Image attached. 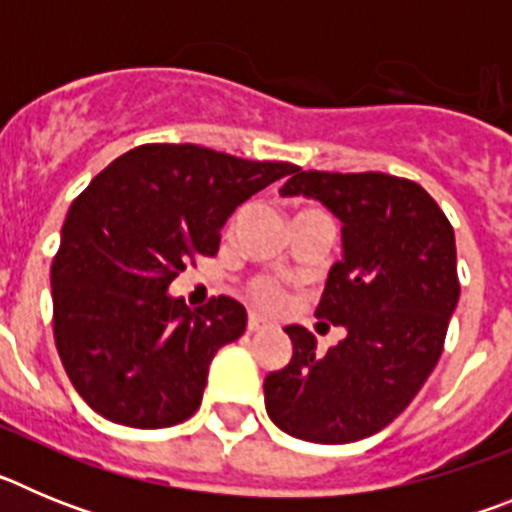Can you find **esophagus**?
Returning a JSON list of instances; mask_svg holds the SVG:
<instances>
[{
    "label": "esophagus",
    "instance_id": "1",
    "mask_svg": "<svg viewBox=\"0 0 512 512\" xmlns=\"http://www.w3.org/2000/svg\"><path fill=\"white\" fill-rule=\"evenodd\" d=\"M248 333H259V330H264V328H269V325H266V320H261L259 315H248Z\"/></svg>",
    "mask_w": 512,
    "mask_h": 512
}]
</instances>
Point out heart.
<instances>
[{"label":"heart","instance_id":"1","mask_svg":"<svg viewBox=\"0 0 512 512\" xmlns=\"http://www.w3.org/2000/svg\"><path fill=\"white\" fill-rule=\"evenodd\" d=\"M235 220H238V215L230 220V225H228L230 230L235 228ZM248 297L253 300V305L264 307V310H274V307L282 302V287H279L274 279L259 277V279H253V282L248 284Z\"/></svg>","mask_w":512,"mask_h":512}]
</instances>
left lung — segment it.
Instances as JSON below:
<instances>
[{
	"label": "left lung",
	"instance_id": "1",
	"mask_svg": "<svg viewBox=\"0 0 512 512\" xmlns=\"http://www.w3.org/2000/svg\"><path fill=\"white\" fill-rule=\"evenodd\" d=\"M279 192L323 202L343 223V259L315 318L346 338L320 356L310 330L287 325L295 351L264 379L266 413L305 441H361L408 408L441 359L461 289L454 228L420 184L382 171L295 169Z\"/></svg>",
	"mask_w": 512,
	"mask_h": 512
}]
</instances>
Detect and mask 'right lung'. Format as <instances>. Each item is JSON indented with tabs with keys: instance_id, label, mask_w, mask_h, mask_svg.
<instances>
[{
	"instance_id": "1",
	"label": "right lung",
	"mask_w": 512,
	"mask_h": 512,
	"mask_svg": "<svg viewBox=\"0 0 512 512\" xmlns=\"http://www.w3.org/2000/svg\"><path fill=\"white\" fill-rule=\"evenodd\" d=\"M295 166L192 143H146L99 171L71 202L51 264L53 338L89 408L130 428L197 413L212 356L243 336L230 297L187 307L166 289L215 256L235 207Z\"/></svg>"
}]
</instances>
